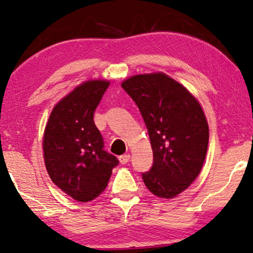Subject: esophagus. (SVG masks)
<instances>
[{
	"instance_id": "esophagus-1",
	"label": "esophagus",
	"mask_w": 253,
	"mask_h": 253,
	"mask_svg": "<svg viewBox=\"0 0 253 253\" xmlns=\"http://www.w3.org/2000/svg\"><path fill=\"white\" fill-rule=\"evenodd\" d=\"M118 158H119V162H121L122 164H126V163L129 162V160H130V155H129V154H124V155L119 156Z\"/></svg>"
}]
</instances>
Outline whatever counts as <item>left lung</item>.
<instances>
[{"instance_id":"left-lung-1","label":"left lung","mask_w":253,"mask_h":253,"mask_svg":"<svg viewBox=\"0 0 253 253\" xmlns=\"http://www.w3.org/2000/svg\"><path fill=\"white\" fill-rule=\"evenodd\" d=\"M122 87L146 124L154 164L145 185L157 198L173 199L194 182L203 168L209 125L199 100L164 72L131 76Z\"/></svg>"}]
</instances>
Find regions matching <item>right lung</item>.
I'll return each instance as SVG.
<instances>
[{"label": "right lung", "instance_id": "right-lung-1", "mask_svg": "<svg viewBox=\"0 0 253 253\" xmlns=\"http://www.w3.org/2000/svg\"><path fill=\"white\" fill-rule=\"evenodd\" d=\"M110 83L91 79L75 87L53 107L46 122L42 149L46 172L55 185L79 202L99 196L108 185L114 155L93 123V113Z\"/></svg>", "mask_w": 253, "mask_h": 253}]
</instances>
